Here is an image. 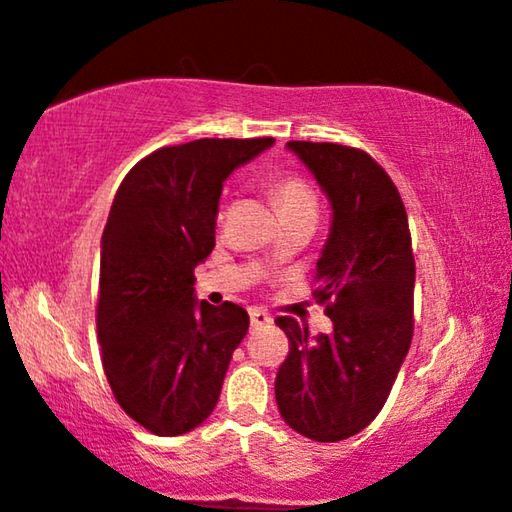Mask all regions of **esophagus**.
I'll return each mask as SVG.
<instances>
[{
    "instance_id": "1",
    "label": "esophagus",
    "mask_w": 512,
    "mask_h": 512,
    "mask_svg": "<svg viewBox=\"0 0 512 512\" xmlns=\"http://www.w3.org/2000/svg\"><path fill=\"white\" fill-rule=\"evenodd\" d=\"M271 322H273V318L266 311H259V308H253V311H250V327L253 329L269 327Z\"/></svg>"
}]
</instances>
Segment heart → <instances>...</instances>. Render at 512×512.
Masks as SVG:
<instances>
[{
  "mask_svg": "<svg viewBox=\"0 0 512 512\" xmlns=\"http://www.w3.org/2000/svg\"><path fill=\"white\" fill-rule=\"evenodd\" d=\"M273 199L280 208V213L290 215L297 211H315L318 208V192L311 183H306L301 176H283L273 183Z\"/></svg>",
  "mask_w": 512,
  "mask_h": 512,
  "instance_id": "heart-1",
  "label": "heart"
}]
</instances>
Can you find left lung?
<instances>
[{"instance_id": "1", "label": "left lung", "mask_w": 512, "mask_h": 512, "mask_svg": "<svg viewBox=\"0 0 512 512\" xmlns=\"http://www.w3.org/2000/svg\"><path fill=\"white\" fill-rule=\"evenodd\" d=\"M287 148L313 171L334 211L313 290L334 334L311 338L308 325L276 320L290 338L276 403L297 434L336 443L376 420L408 355L415 257L401 194L369 153L313 141Z\"/></svg>"}]
</instances>
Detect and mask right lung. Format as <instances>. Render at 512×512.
Segmentation results:
<instances>
[{"mask_svg":"<svg viewBox=\"0 0 512 512\" xmlns=\"http://www.w3.org/2000/svg\"><path fill=\"white\" fill-rule=\"evenodd\" d=\"M273 143L197 139L157 148L115 192L102 236L97 338L113 397L157 436L199 427L220 399L250 318L194 299V266L215 248L222 183Z\"/></svg>","mask_w":512,"mask_h":512,"instance_id":"right-lung-1","label":"right lung"}]
</instances>
